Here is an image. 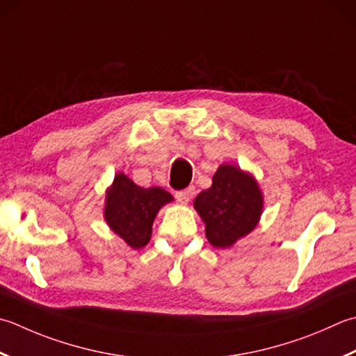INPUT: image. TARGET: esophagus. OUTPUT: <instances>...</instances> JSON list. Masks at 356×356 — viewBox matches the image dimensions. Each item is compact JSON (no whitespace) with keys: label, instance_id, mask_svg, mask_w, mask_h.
I'll use <instances>...</instances> for the list:
<instances>
[{"label":"esophagus","instance_id":"esophagus-1","mask_svg":"<svg viewBox=\"0 0 356 356\" xmlns=\"http://www.w3.org/2000/svg\"><path fill=\"white\" fill-rule=\"evenodd\" d=\"M194 196V186H188L182 191H176V197L182 202H190Z\"/></svg>","mask_w":356,"mask_h":356}]
</instances>
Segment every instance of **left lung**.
Here are the masks:
<instances>
[{"label":"left lung","instance_id":"1","mask_svg":"<svg viewBox=\"0 0 356 356\" xmlns=\"http://www.w3.org/2000/svg\"><path fill=\"white\" fill-rule=\"evenodd\" d=\"M194 208L205 222L211 245L225 248L256 227L262 211V194L254 179L233 165H222L213 185L194 200Z\"/></svg>","mask_w":356,"mask_h":356}]
</instances>
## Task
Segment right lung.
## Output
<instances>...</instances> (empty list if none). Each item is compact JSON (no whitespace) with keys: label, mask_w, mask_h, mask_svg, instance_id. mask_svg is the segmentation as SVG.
<instances>
[{"label":"right lung","mask_w":356,"mask_h":356,"mask_svg":"<svg viewBox=\"0 0 356 356\" xmlns=\"http://www.w3.org/2000/svg\"><path fill=\"white\" fill-rule=\"evenodd\" d=\"M171 200V194L162 188L137 186L120 172L106 194L104 219L128 245L142 248L149 242L152 222L160 207Z\"/></svg>","instance_id":"obj_1"}]
</instances>
